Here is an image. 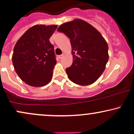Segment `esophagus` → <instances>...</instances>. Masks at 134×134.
I'll return each instance as SVG.
<instances>
[{
    "label": "esophagus",
    "mask_w": 134,
    "mask_h": 134,
    "mask_svg": "<svg viewBox=\"0 0 134 134\" xmlns=\"http://www.w3.org/2000/svg\"><path fill=\"white\" fill-rule=\"evenodd\" d=\"M64 55H65V54L63 53V54H62L60 55H59V59H62V57H64Z\"/></svg>",
    "instance_id": "34e87169"
}]
</instances>
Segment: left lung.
Returning <instances> with one entry per match:
<instances>
[{
    "instance_id": "8db88e82",
    "label": "left lung",
    "mask_w": 134,
    "mask_h": 134,
    "mask_svg": "<svg viewBox=\"0 0 134 134\" xmlns=\"http://www.w3.org/2000/svg\"><path fill=\"white\" fill-rule=\"evenodd\" d=\"M70 38L73 63L65 69L69 80L80 85L97 80L108 61V46L101 33L80 19L67 22L57 29Z\"/></svg>"
}]
</instances>
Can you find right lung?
<instances>
[{
	"instance_id": "1",
	"label": "right lung",
	"mask_w": 134,
	"mask_h": 134,
	"mask_svg": "<svg viewBox=\"0 0 134 134\" xmlns=\"http://www.w3.org/2000/svg\"><path fill=\"white\" fill-rule=\"evenodd\" d=\"M57 27L35 25L22 35L15 46L13 67L21 80L30 86H44L52 79L57 61L49 38Z\"/></svg>"
}]
</instances>
